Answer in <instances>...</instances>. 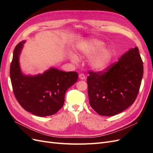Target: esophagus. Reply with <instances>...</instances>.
I'll return each instance as SVG.
<instances>
[{
	"mask_svg": "<svg viewBox=\"0 0 153 153\" xmlns=\"http://www.w3.org/2000/svg\"><path fill=\"white\" fill-rule=\"evenodd\" d=\"M79 78H80V79H81V80H84L85 78V76L84 75V74H80Z\"/></svg>",
	"mask_w": 153,
	"mask_h": 153,
	"instance_id": "34e87169",
	"label": "esophagus"
}]
</instances>
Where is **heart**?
I'll list each match as a JSON object with an SVG mask.
<instances>
[{
    "mask_svg": "<svg viewBox=\"0 0 153 153\" xmlns=\"http://www.w3.org/2000/svg\"><path fill=\"white\" fill-rule=\"evenodd\" d=\"M103 41L89 38L77 44L78 53L82 57H89V64L96 71L101 72L107 69L112 64L115 50L110 45H105ZM71 60L76 63L78 57L75 53L71 55Z\"/></svg>",
    "mask_w": 153,
    "mask_h": 153,
    "instance_id": "b5f03b06",
    "label": "heart"
}]
</instances>
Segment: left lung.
<instances>
[{
	"label": "left lung",
	"mask_w": 153,
	"mask_h": 153,
	"mask_svg": "<svg viewBox=\"0 0 153 153\" xmlns=\"http://www.w3.org/2000/svg\"><path fill=\"white\" fill-rule=\"evenodd\" d=\"M106 72L89 71L87 78L91 107L103 116H113L135 101L142 79L143 62L138 48H130Z\"/></svg>",
	"instance_id": "obj_1"
}]
</instances>
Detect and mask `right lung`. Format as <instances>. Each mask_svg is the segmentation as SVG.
Masks as SVG:
<instances>
[{"instance_id":"add662e5","label":"right lung","mask_w":153,"mask_h":153,"mask_svg":"<svg viewBox=\"0 0 153 153\" xmlns=\"http://www.w3.org/2000/svg\"><path fill=\"white\" fill-rule=\"evenodd\" d=\"M25 43V41H21L13 51L10 78L14 94L27 112L39 117L53 115L62 107L66 92L76 82L78 73L51 67L43 73L25 75L20 64Z\"/></svg>"}]
</instances>
